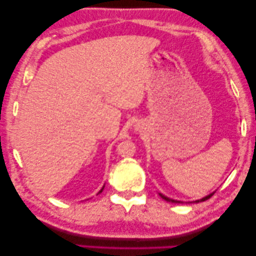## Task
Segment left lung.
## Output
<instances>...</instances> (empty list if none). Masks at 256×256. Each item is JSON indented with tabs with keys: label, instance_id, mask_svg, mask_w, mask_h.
<instances>
[{
	"label": "left lung",
	"instance_id": "1",
	"mask_svg": "<svg viewBox=\"0 0 256 256\" xmlns=\"http://www.w3.org/2000/svg\"><path fill=\"white\" fill-rule=\"evenodd\" d=\"M214 194V192H212V194H210V195H208V196H205V198H200V200H195V203H200V202H204V200H208L211 198V196ZM160 196L161 198L164 200H166V202H172V203H182V202H179V200H171V198H166V196H164L163 194H160Z\"/></svg>",
	"mask_w": 256,
	"mask_h": 256
}]
</instances>
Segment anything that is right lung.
I'll use <instances>...</instances> for the list:
<instances>
[{
	"mask_svg": "<svg viewBox=\"0 0 256 256\" xmlns=\"http://www.w3.org/2000/svg\"><path fill=\"white\" fill-rule=\"evenodd\" d=\"M104 190V186H103V187H102V190H100V192H98V194H100V192H102V190Z\"/></svg>",
	"mask_w": 256,
	"mask_h": 256,
	"instance_id": "1",
	"label": "right lung"
}]
</instances>
